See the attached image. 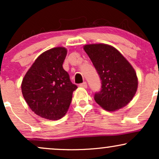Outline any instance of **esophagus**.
Wrapping results in <instances>:
<instances>
[{
  "mask_svg": "<svg viewBox=\"0 0 159 159\" xmlns=\"http://www.w3.org/2000/svg\"><path fill=\"white\" fill-rule=\"evenodd\" d=\"M79 86L81 87H83V88H87V82H83V83H81V84H79Z\"/></svg>",
  "mask_w": 159,
  "mask_h": 159,
  "instance_id": "obj_1",
  "label": "esophagus"
}]
</instances>
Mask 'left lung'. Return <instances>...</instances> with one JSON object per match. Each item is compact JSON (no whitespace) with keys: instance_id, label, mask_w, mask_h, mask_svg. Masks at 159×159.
I'll use <instances>...</instances> for the list:
<instances>
[{"instance_id":"1","label":"left lung","mask_w":159,"mask_h":159,"mask_svg":"<svg viewBox=\"0 0 159 159\" xmlns=\"http://www.w3.org/2000/svg\"><path fill=\"white\" fill-rule=\"evenodd\" d=\"M102 80V90L94 99L103 109L117 111L132 101L138 80L134 68L114 47L107 44L84 46Z\"/></svg>"}]
</instances>
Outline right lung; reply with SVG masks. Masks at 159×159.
Segmentation results:
<instances>
[{
    "instance_id": "obj_1",
    "label": "right lung",
    "mask_w": 159,
    "mask_h": 159,
    "mask_svg": "<svg viewBox=\"0 0 159 159\" xmlns=\"http://www.w3.org/2000/svg\"><path fill=\"white\" fill-rule=\"evenodd\" d=\"M67 54L64 47L43 52L36 59L21 82V92L30 108L46 120L63 117L72 102L77 86L63 68Z\"/></svg>"
}]
</instances>
